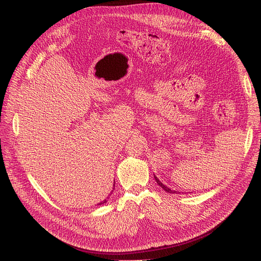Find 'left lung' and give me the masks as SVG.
<instances>
[{
  "label": "left lung",
  "mask_w": 261,
  "mask_h": 261,
  "mask_svg": "<svg viewBox=\"0 0 261 261\" xmlns=\"http://www.w3.org/2000/svg\"><path fill=\"white\" fill-rule=\"evenodd\" d=\"M154 178H155V181L158 183V185L161 186V187L164 189L165 192H168V193H170V194H175V193H177V192H175V191H172V189H170L169 187H167L165 185H163V184L161 183V181H160L159 179H158V177H156V176H154Z\"/></svg>",
  "instance_id": "obj_1"
}]
</instances>
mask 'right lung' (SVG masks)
Instances as JSON below:
<instances>
[{"instance_id":"add662e5","label":"right lung","mask_w":261,"mask_h":261,"mask_svg":"<svg viewBox=\"0 0 261 261\" xmlns=\"http://www.w3.org/2000/svg\"><path fill=\"white\" fill-rule=\"evenodd\" d=\"M107 202V200H103V201H102V202H100L99 204H102V203H106Z\"/></svg>"}]
</instances>
